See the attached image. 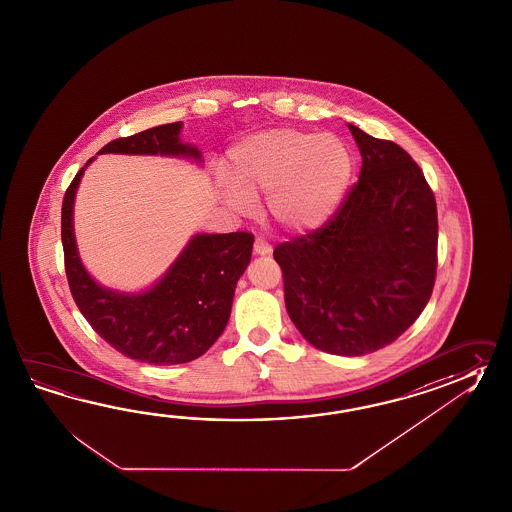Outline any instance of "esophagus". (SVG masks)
<instances>
[{
    "label": "esophagus",
    "instance_id": "obj_1",
    "mask_svg": "<svg viewBox=\"0 0 512 512\" xmlns=\"http://www.w3.org/2000/svg\"><path fill=\"white\" fill-rule=\"evenodd\" d=\"M253 251H255L257 255H268V253H272V246H270V242L264 239V237H257L255 242H253Z\"/></svg>",
    "mask_w": 512,
    "mask_h": 512
}]
</instances>
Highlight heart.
Listing matches in <instances>:
<instances>
[{
  "label": "heart",
  "instance_id": "1",
  "mask_svg": "<svg viewBox=\"0 0 512 512\" xmlns=\"http://www.w3.org/2000/svg\"><path fill=\"white\" fill-rule=\"evenodd\" d=\"M353 171V152L340 137L275 128L231 150L222 191L242 211L253 194L266 191L268 215L284 229L303 231L336 211Z\"/></svg>",
  "mask_w": 512,
  "mask_h": 512
}]
</instances>
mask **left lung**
<instances>
[{"label": "left lung", "instance_id": "obj_1", "mask_svg": "<svg viewBox=\"0 0 512 512\" xmlns=\"http://www.w3.org/2000/svg\"><path fill=\"white\" fill-rule=\"evenodd\" d=\"M349 130L362 154L358 182L321 228L279 244L273 259L303 338L362 356L397 340L428 305L439 233L435 196L408 152Z\"/></svg>", "mask_w": 512, "mask_h": 512}]
</instances>
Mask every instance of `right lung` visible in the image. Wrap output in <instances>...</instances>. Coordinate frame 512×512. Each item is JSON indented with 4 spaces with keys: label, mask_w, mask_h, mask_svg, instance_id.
<instances>
[{
    "label": "right lung",
    "mask_w": 512,
    "mask_h": 512,
    "mask_svg": "<svg viewBox=\"0 0 512 512\" xmlns=\"http://www.w3.org/2000/svg\"><path fill=\"white\" fill-rule=\"evenodd\" d=\"M180 130V121L154 126L110 141L99 154H161L200 161V150L180 141ZM93 159L69 183L62 202V246L71 296L91 329L128 358L152 365L196 360L228 325L237 281L250 264L253 235L198 233L147 292L121 294L103 288L84 270L73 233L75 193Z\"/></svg>",
    "instance_id": "1"
}]
</instances>
